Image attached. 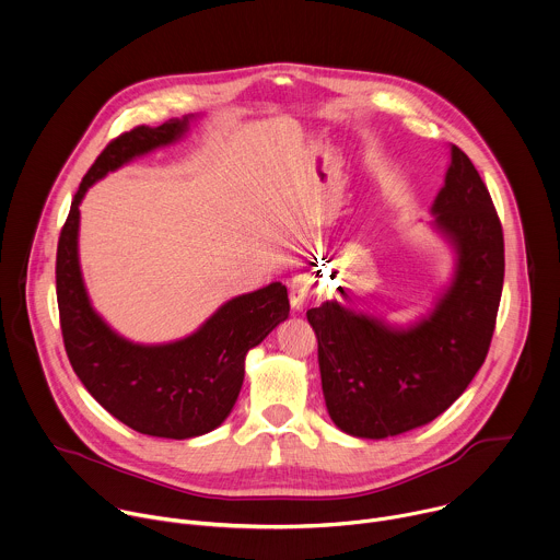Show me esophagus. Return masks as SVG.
<instances>
[{
	"mask_svg": "<svg viewBox=\"0 0 560 560\" xmlns=\"http://www.w3.org/2000/svg\"><path fill=\"white\" fill-rule=\"evenodd\" d=\"M310 299V281L305 277H294L290 283V305L292 310H303L305 301Z\"/></svg>",
	"mask_w": 560,
	"mask_h": 560,
	"instance_id": "34e87169",
	"label": "esophagus"
}]
</instances>
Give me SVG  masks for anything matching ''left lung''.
Returning a JSON list of instances; mask_svg holds the SVG:
<instances>
[{
  "mask_svg": "<svg viewBox=\"0 0 560 560\" xmlns=\"http://www.w3.org/2000/svg\"><path fill=\"white\" fill-rule=\"evenodd\" d=\"M431 215L455 250V270L427 316L402 327L336 299L307 310L325 407L347 435L385 440L433 422L486 360L503 288V231L481 175L455 144Z\"/></svg>",
  "mask_w": 560,
  "mask_h": 560,
  "instance_id": "1",
  "label": "left lung"
}]
</instances>
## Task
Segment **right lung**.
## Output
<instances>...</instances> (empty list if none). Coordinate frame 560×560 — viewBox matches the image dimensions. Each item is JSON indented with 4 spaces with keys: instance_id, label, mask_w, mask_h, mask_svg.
Returning a JSON list of instances; mask_svg holds the SVG:
<instances>
[{
    "instance_id": "1",
    "label": "right lung",
    "mask_w": 560,
    "mask_h": 560,
    "mask_svg": "<svg viewBox=\"0 0 560 560\" xmlns=\"http://www.w3.org/2000/svg\"><path fill=\"white\" fill-rule=\"evenodd\" d=\"M196 118L140 125L112 140L83 177L57 248V301L74 374L116 420L166 440L211 433L229 418L242 392L246 353L290 314L288 290L275 281L226 301L189 336L142 345L114 331L92 307L79 261V207L88 189L133 158L177 142Z\"/></svg>"
}]
</instances>
